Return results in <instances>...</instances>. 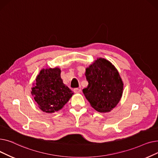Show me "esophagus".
<instances>
[{
  "label": "esophagus",
  "mask_w": 158,
  "mask_h": 158,
  "mask_svg": "<svg viewBox=\"0 0 158 158\" xmlns=\"http://www.w3.org/2000/svg\"><path fill=\"white\" fill-rule=\"evenodd\" d=\"M73 92H74V93H76V94H79V93L81 92V89H80V88H75L73 89Z\"/></svg>",
  "instance_id": "esophagus-1"
}]
</instances>
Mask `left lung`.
Segmentation results:
<instances>
[{
    "label": "left lung",
    "mask_w": 158,
    "mask_h": 158,
    "mask_svg": "<svg viewBox=\"0 0 158 158\" xmlns=\"http://www.w3.org/2000/svg\"><path fill=\"white\" fill-rule=\"evenodd\" d=\"M88 86L82 92L91 106L100 113H108L122 97L123 82L118 70L105 58H97L86 69Z\"/></svg>",
    "instance_id": "left-lung-1"
}]
</instances>
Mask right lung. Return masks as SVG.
Masks as SVG:
<instances>
[{
	"mask_svg": "<svg viewBox=\"0 0 158 158\" xmlns=\"http://www.w3.org/2000/svg\"><path fill=\"white\" fill-rule=\"evenodd\" d=\"M31 94L39 108L47 113L61 110L73 95L61 77L58 67L41 69L32 84Z\"/></svg>",
	"mask_w": 158,
	"mask_h": 158,
	"instance_id": "obj_1",
	"label": "right lung"
}]
</instances>
